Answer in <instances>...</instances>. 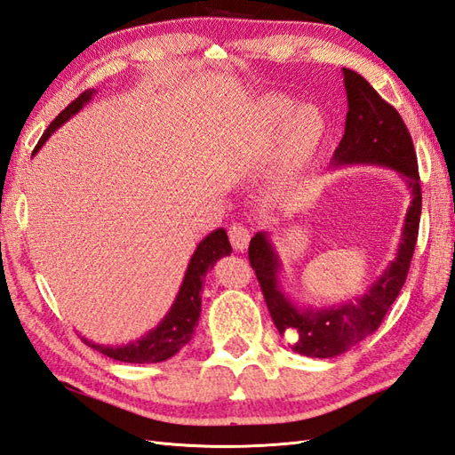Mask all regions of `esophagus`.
Wrapping results in <instances>:
<instances>
[{
  "label": "esophagus",
  "mask_w": 455,
  "mask_h": 455,
  "mask_svg": "<svg viewBox=\"0 0 455 455\" xmlns=\"http://www.w3.org/2000/svg\"><path fill=\"white\" fill-rule=\"evenodd\" d=\"M228 238L230 244L238 251H244L250 244V230L242 225H232L228 230Z\"/></svg>",
  "instance_id": "esophagus-1"
}]
</instances>
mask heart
Returning a JSON list of instances; mask_svg holds the SVG:
<instances>
[{
	"instance_id": "b5f03b06",
	"label": "heart",
	"mask_w": 455,
	"mask_h": 455,
	"mask_svg": "<svg viewBox=\"0 0 455 455\" xmlns=\"http://www.w3.org/2000/svg\"><path fill=\"white\" fill-rule=\"evenodd\" d=\"M292 110V102L281 97H271L258 107V128L263 135H277L281 125ZM323 120L318 110L310 107H300L292 112L284 130V151L281 156L279 178L287 188L299 182V176L308 166L312 155L318 149L323 137Z\"/></svg>"
}]
</instances>
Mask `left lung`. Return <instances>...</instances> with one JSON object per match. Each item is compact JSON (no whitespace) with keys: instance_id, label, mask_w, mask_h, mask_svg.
Segmentation results:
<instances>
[{"instance_id":"1","label":"left lung","mask_w":455,"mask_h":455,"mask_svg":"<svg viewBox=\"0 0 455 455\" xmlns=\"http://www.w3.org/2000/svg\"><path fill=\"white\" fill-rule=\"evenodd\" d=\"M343 83L348 112L343 140L333 153L331 166L372 164L395 171L409 189L411 204L401 228L395 259L389 261L368 292L322 308L297 304L284 292L281 284L283 261L269 232L259 230L251 238L248 256L251 267L256 269L273 323L281 335L289 330L297 333L294 351L314 358H331L347 353L382 323L407 279L422 205L413 140L401 116L356 71L343 68Z\"/></svg>"}]
</instances>
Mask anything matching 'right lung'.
I'll return each mask as SVG.
<instances>
[{"label": "right lung", "mask_w": 455, "mask_h": 455, "mask_svg": "<svg viewBox=\"0 0 455 455\" xmlns=\"http://www.w3.org/2000/svg\"><path fill=\"white\" fill-rule=\"evenodd\" d=\"M94 92L97 91H84L83 94H79V97L48 125V130L40 137L38 145L35 147L33 156L44 147L52 133L61 128V125L69 118H73L77 112H81L83 107H87L92 100ZM230 251L232 246L228 242L227 230H213L199 242L196 251L192 253V258H189L186 275L182 279V284H180V291L171 306V310L166 312V315L158 322L156 327H153L151 331H147L140 339L125 345H99L89 339H84V343L92 347L94 351L114 358V361L132 364L163 363L166 358L174 356L180 348L186 347L189 339H192L199 315H202V291L207 271L213 267L220 258L230 256Z\"/></svg>", "instance_id": "obj_1"}]
</instances>
